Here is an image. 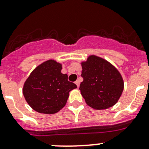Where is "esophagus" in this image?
I'll use <instances>...</instances> for the list:
<instances>
[{
	"label": "esophagus",
	"instance_id": "34e87169",
	"mask_svg": "<svg viewBox=\"0 0 149 149\" xmlns=\"http://www.w3.org/2000/svg\"><path fill=\"white\" fill-rule=\"evenodd\" d=\"M75 83H76V84L77 85L78 87H79V85H80V81H79V80H77L76 82H75Z\"/></svg>",
	"mask_w": 149,
	"mask_h": 149
}]
</instances>
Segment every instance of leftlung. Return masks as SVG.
Segmentation results:
<instances>
[{"label": "left lung", "mask_w": 149, "mask_h": 149, "mask_svg": "<svg viewBox=\"0 0 149 149\" xmlns=\"http://www.w3.org/2000/svg\"><path fill=\"white\" fill-rule=\"evenodd\" d=\"M80 84L81 95L88 106L95 109H104L115 105L124 88L123 78L109 62L91 55L82 63Z\"/></svg>", "instance_id": "1"}]
</instances>
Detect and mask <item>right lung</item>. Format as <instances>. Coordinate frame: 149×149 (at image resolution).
Wrapping results in <instances>:
<instances>
[{"label":"right lung","instance_id":"add662e5","mask_svg":"<svg viewBox=\"0 0 149 149\" xmlns=\"http://www.w3.org/2000/svg\"><path fill=\"white\" fill-rule=\"evenodd\" d=\"M62 65L49 60L37 66L26 79L23 88L24 98L37 112L54 114L65 105L69 92L77 86L61 73Z\"/></svg>","mask_w":149,"mask_h":149}]
</instances>
